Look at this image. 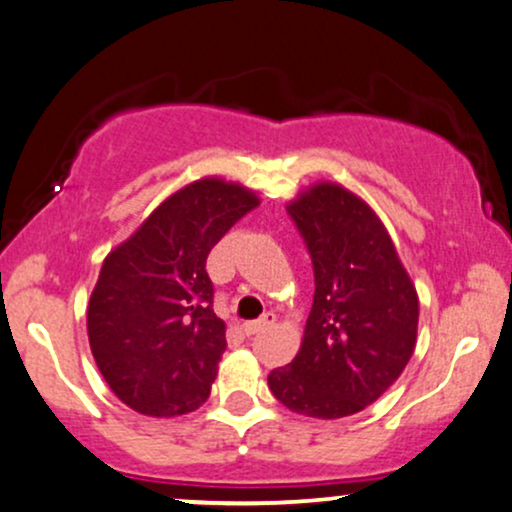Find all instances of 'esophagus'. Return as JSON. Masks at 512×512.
Here are the masks:
<instances>
[{
    "label": "esophagus",
    "mask_w": 512,
    "mask_h": 512,
    "mask_svg": "<svg viewBox=\"0 0 512 512\" xmlns=\"http://www.w3.org/2000/svg\"><path fill=\"white\" fill-rule=\"evenodd\" d=\"M274 323H276V314H274V312H267L264 316H260V319H257V321L243 323V333H245V335H255V333L264 331V328L274 326Z\"/></svg>",
    "instance_id": "esophagus-1"
}]
</instances>
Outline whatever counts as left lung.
Segmentation results:
<instances>
[{
  "label": "left lung",
  "instance_id": "left-lung-1",
  "mask_svg": "<svg viewBox=\"0 0 512 512\" xmlns=\"http://www.w3.org/2000/svg\"><path fill=\"white\" fill-rule=\"evenodd\" d=\"M314 264V304L297 357L269 390L309 418L364 411L409 364L418 293L385 224L345 186L316 181L288 203Z\"/></svg>",
  "mask_w": 512,
  "mask_h": 512
}]
</instances>
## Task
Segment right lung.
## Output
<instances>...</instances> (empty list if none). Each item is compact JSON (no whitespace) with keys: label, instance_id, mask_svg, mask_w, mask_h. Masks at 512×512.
I'll list each match as a JSON object with an SVG mask.
<instances>
[{"label":"right lung","instance_id":"right-lung-1","mask_svg":"<svg viewBox=\"0 0 512 512\" xmlns=\"http://www.w3.org/2000/svg\"><path fill=\"white\" fill-rule=\"evenodd\" d=\"M257 205V193L236 181H191L106 255L87 307L89 347L132 411L174 418L210 397L226 323L212 309L205 260Z\"/></svg>","mask_w":512,"mask_h":512}]
</instances>
